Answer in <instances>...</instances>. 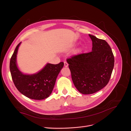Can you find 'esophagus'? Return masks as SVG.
I'll return each instance as SVG.
<instances>
[{"label":"esophagus","mask_w":131,"mask_h":131,"mask_svg":"<svg viewBox=\"0 0 131 131\" xmlns=\"http://www.w3.org/2000/svg\"><path fill=\"white\" fill-rule=\"evenodd\" d=\"M68 66V64L67 63V62H66V61H65V62H64V66L67 67Z\"/></svg>","instance_id":"obj_1"}]
</instances>
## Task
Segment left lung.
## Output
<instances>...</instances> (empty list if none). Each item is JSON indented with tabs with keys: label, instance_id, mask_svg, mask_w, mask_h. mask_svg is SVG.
Returning a JSON list of instances; mask_svg holds the SVG:
<instances>
[{
	"label": "left lung",
	"instance_id": "obj_1",
	"mask_svg": "<svg viewBox=\"0 0 131 131\" xmlns=\"http://www.w3.org/2000/svg\"><path fill=\"white\" fill-rule=\"evenodd\" d=\"M92 51L67 59L72 81L77 90L91 94L104 88L108 83L114 65V57L108 43L89 34Z\"/></svg>",
	"mask_w": 131,
	"mask_h": 131
}]
</instances>
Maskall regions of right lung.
Instances as JSON below:
<instances>
[{"label":"right lung","instance_id":"right-lung-1","mask_svg":"<svg viewBox=\"0 0 131 131\" xmlns=\"http://www.w3.org/2000/svg\"><path fill=\"white\" fill-rule=\"evenodd\" d=\"M20 43L16 46L10 60L13 82L17 89L26 97L37 100L46 99L53 91L57 77L64 64L63 62L55 65L47 64L37 74L24 75L19 71L16 64L17 51Z\"/></svg>","mask_w":131,"mask_h":131}]
</instances>
